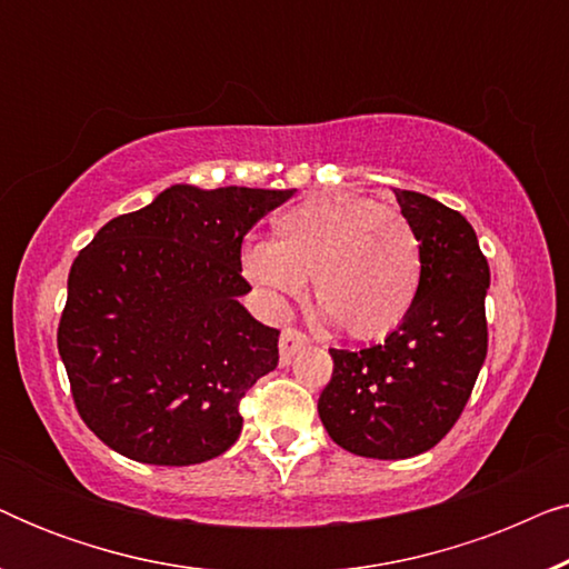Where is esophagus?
I'll use <instances>...</instances> for the list:
<instances>
[{"label": "esophagus", "mask_w": 569, "mask_h": 569, "mask_svg": "<svg viewBox=\"0 0 569 569\" xmlns=\"http://www.w3.org/2000/svg\"><path fill=\"white\" fill-rule=\"evenodd\" d=\"M306 345H308L306 333L295 329V326H287L282 337H279V360H282V365H287L295 357V352H300Z\"/></svg>", "instance_id": "esophagus-1"}]
</instances>
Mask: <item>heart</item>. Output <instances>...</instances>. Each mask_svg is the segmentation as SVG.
<instances>
[{
    "instance_id": "b5f03b06",
    "label": "heart",
    "mask_w": 569,
    "mask_h": 569,
    "mask_svg": "<svg viewBox=\"0 0 569 569\" xmlns=\"http://www.w3.org/2000/svg\"><path fill=\"white\" fill-rule=\"evenodd\" d=\"M240 269L271 308L302 292L313 277V300L347 337L378 339L415 306L422 251L407 217L352 193L300 201L274 220L271 243H251Z\"/></svg>"
}]
</instances>
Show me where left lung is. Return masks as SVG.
<instances>
[{
    "label": "left lung",
    "mask_w": 569,
    "mask_h": 569,
    "mask_svg": "<svg viewBox=\"0 0 569 569\" xmlns=\"http://www.w3.org/2000/svg\"><path fill=\"white\" fill-rule=\"evenodd\" d=\"M393 191L422 251L415 306L380 345L329 349L333 372L318 399L331 440L380 461L438 446L487 357L489 263L477 232L461 212L425 193Z\"/></svg>",
    "instance_id": "8db88e82"
}]
</instances>
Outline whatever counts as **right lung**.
<instances>
[{"label":"right lung","mask_w":569,"mask_h":569,"mask_svg":"<svg viewBox=\"0 0 569 569\" xmlns=\"http://www.w3.org/2000/svg\"><path fill=\"white\" fill-rule=\"evenodd\" d=\"M290 197L170 186L77 256L57 345L82 422L116 453L191 466L238 440L240 399L279 362V331L238 302L240 246Z\"/></svg>","instance_id":"obj_1"}]
</instances>
